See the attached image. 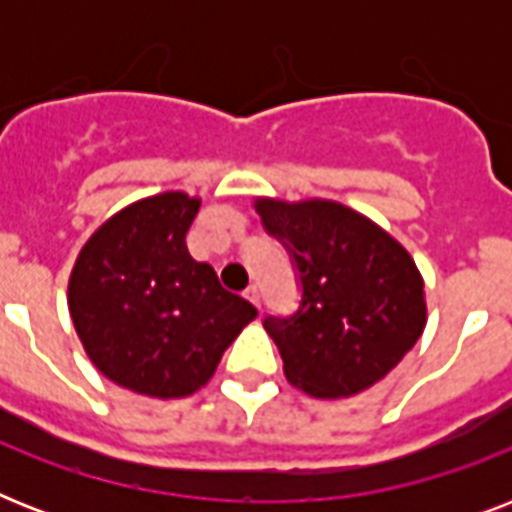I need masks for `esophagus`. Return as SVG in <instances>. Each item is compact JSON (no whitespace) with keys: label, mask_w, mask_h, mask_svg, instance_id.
Returning a JSON list of instances; mask_svg holds the SVG:
<instances>
[{"label":"esophagus","mask_w":512,"mask_h":512,"mask_svg":"<svg viewBox=\"0 0 512 512\" xmlns=\"http://www.w3.org/2000/svg\"><path fill=\"white\" fill-rule=\"evenodd\" d=\"M244 295H247V300L252 305H255V308H260V289L255 287V284H252V287H247L244 289Z\"/></svg>","instance_id":"34e87169"}]
</instances>
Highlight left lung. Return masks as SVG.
<instances>
[{
	"label": "left lung",
	"mask_w": 512,
	"mask_h": 512,
	"mask_svg": "<svg viewBox=\"0 0 512 512\" xmlns=\"http://www.w3.org/2000/svg\"><path fill=\"white\" fill-rule=\"evenodd\" d=\"M265 231L287 247L303 300L268 316L284 374L316 398L372 388L420 340L428 308L422 276L401 244L337 201L257 199Z\"/></svg>",
	"instance_id": "1"
}]
</instances>
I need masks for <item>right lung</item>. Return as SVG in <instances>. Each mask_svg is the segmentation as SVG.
Returning <instances> with one entry per match:
<instances>
[{
	"mask_svg": "<svg viewBox=\"0 0 512 512\" xmlns=\"http://www.w3.org/2000/svg\"><path fill=\"white\" fill-rule=\"evenodd\" d=\"M201 201L170 191L135 201L92 233L68 281V311L108 380L151 398L191 396L257 316L188 255Z\"/></svg>",
	"mask_w": 512,
	"mask_h": 512,
	"instance_id": "1",
	"label": "right lung"
}]
</instances>
